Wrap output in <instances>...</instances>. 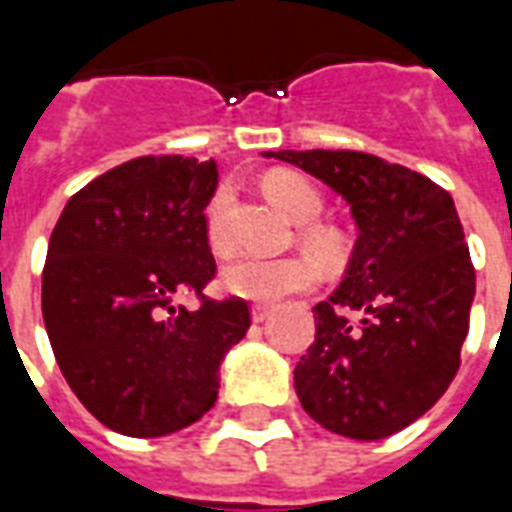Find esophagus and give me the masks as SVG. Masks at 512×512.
<instances>
[{"label": "esophagus", "mask_w": 512, "mask_h": 512, "mask_svg": "<svg viewBox=\"0 0 512 512\" xmlns=\"http://www.w3.org/2000/svg\"><path fill=\"white\" fill-rule=\"evenodd\" d=\"M271 315V307L268 304H252V321L263 323Z\"/></svg>", "instance_id": "34e87169"}]
</instances>
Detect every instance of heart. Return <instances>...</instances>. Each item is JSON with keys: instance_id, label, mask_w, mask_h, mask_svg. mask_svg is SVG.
Returning a JSON list of instances; mask_svg holds the SVG:
<instances>
[{"instance_id": "heart-1", "label": "heart", "mask_w": 512, "mask_h": 512, "mask_svg": "<svg viewBox=\"0 0 512 512\" xmlns=\"http://www.w3.org/2000/svg\"><path fill=\"white\" fill-rule=\"evenodd\" d=\"M263 189L271 200L277 202L282 211L288 213L293 222H301L299 238L304 249L310 252L318 263L334 268L343 260V238L334 233L332 227L318 224L315 219L323 211V194L315 183L301 178L299 172L277 169L263 180ZM230 208H233V189L219 186L213 191L208 211H205V227H208V241L216 252L230 249ZM318 268L310 257H235L222 271V288L233 293L238 299L257 301V304H271L301 293L315 285Z\"/></svg>"}]
</instances>
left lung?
I'll list each match as a JSON object with an SVG mask.
<instances>
[{
  "label": "left lung",
  "instance_id": "1",
  "mask_svg": "<svg viewBox=\"0 0 512 512\" xmlns=\"http://www.w3.org/2000/svg\"><path fill=\"white\" fill-rule=\"evenodd\" d=\"M348 200L359 238L340 288L315 304V343L293 370L304 411L376 441L411 425L461 367L474 266L450 191L359 150L263 153Z\"/></svg>",
  "mask_w": 512,
  "mask_h": 512
}]
</instances>
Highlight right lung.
<instances>
[{
  "label": "right lung",
  "mask_w": 512,
  "mask_h": 512,
  "mask_svg": "<svg viewBox=\"0 0 512 512\" xmlns=\"http://www.w3.org/2000/svg\"><path fill=\"white\" fill-rule=\"evenodd\" d=\"M216 183L213 161L134 158L76 191L51 233V351L82 406L123 436H167L208 414L224 354L252 323L244 299L205 296ZM189 292L197 311L174 304Z\"/></svg>",
  "instance_id": "add662e5"
}]
</instances>
